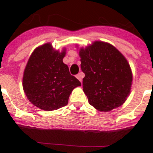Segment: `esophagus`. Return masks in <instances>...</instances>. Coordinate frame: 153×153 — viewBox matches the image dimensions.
Listing matches in <instances>:
<instances>
[{
	"label": "esophagus",
	"mask_w": 153,
	"mask_h": 153,
	"mask_svg": "<svg viewBox=\"0 0 153 153\" xmlns=\"http://www.w3.org/2000/svg\"><path fill=\"white\" fill-rule=\"evenodd\" d=\"M83 75L82 73H79V74H78L76 76V77L77 78V79L80 81L81 83H82V79H83Z\"/></svg>",
	"instance_id": "obj_1"
}]
</instances>
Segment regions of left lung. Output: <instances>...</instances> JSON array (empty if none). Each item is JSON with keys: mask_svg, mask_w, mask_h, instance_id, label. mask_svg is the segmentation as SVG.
Masks as SVG:
<instances>
[{"mask_svg": "<svg viewBox=\"0 0 153 153\" xmlns=\"http://www.w3.org/2000/svg\"><path fill=\"white\" fill-rule=\"evenodd\" d=\"M85 74L83 90L89 103L100 111L120 106L129 94L132 76L129 64L118 50L101 41L79 51Z\"/></svg>", "mask_w": 153, "mask_h": 153, "instance_id": "obj_1", "label": "left lung"}]
</instances>
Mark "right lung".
<instances>
[{"label":"right lung","instance_id":"add662e5","mask_svg":"<svg viewBox=\"0 0 153 153\" xmlns=\"http://www.w3.org/2000/svg\"><path fill=\"white\" fill-rule=\"evenodd\" d=\"M65 52L53 51L51 44L37 47L31 54L23 77L27 99L36 107L52 111L67 105L69 97L81 83L63 63Z\"/></svg>","mask_w":153,"mask_h":153}]
</instances>
